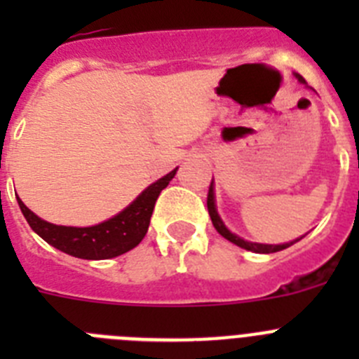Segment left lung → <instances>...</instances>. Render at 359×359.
<instances>
[{
	"label": "left lung",
	"mask_w": 359,
	"mask_h": 359,
	"mask_svg": "<svg viewBox=\"0 0 359 359\" xmlns=\"http://www.w3.org/2000/svg\"><path fill=\"white\" fill-rule=\"evenodd\" d=\"M297 79L302 84H306V79L302 77V75H297ZM212 183H214V180H212ZM210 183V187H208V196H207V207H208V214H210V219H212V224H214L215 230L221 233V236L224 237V239H228L230 243L237 244V246H241V248L244 250H250V252H255V253H275V252H280V250H286L290 248L291 244L298 243V241L302 239H294L291 241V243H286V244H259V243H248V241L241 239V237H237L236 233H231L230 230H228L226 226L223 224V221H221V217H219L217 210H215V201H214V185Z\"/></svg>",
	"instance_id": "1"
}]
</instances>
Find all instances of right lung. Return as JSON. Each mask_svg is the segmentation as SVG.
<instances>
[{
    "label": "right lung",
    "mask_w": 359,
    "mask_h": 359,
    "mask_svg": "<svg viewBox=\"0 0 359 359\" xmlns=\"http://www.w3.org/2000/svg\"><path fill=\"white\" fill-rule=\"evenodd\" d=\"M177 169L160 177L156 183L149 185L126 210L120 212L115 217L107 219L104 223L88 228L75 226H57L46 223L37 217L30 208L18 198L19 208L23 212L25 219L37 236L43 237L53 248L61 250L68 255L88 259V261H102L113 259L122 253L129 252L142 243L147 233L151 215L154 210V203L161 190L169 185Z\"/></svg>",
    "instance_id": "right-lung-1"
}]
</instances>
